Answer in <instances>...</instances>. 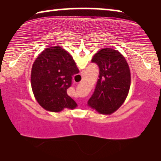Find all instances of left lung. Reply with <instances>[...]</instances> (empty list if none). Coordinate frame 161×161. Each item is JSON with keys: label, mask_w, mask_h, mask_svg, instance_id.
Segmentation results:
<instances>
[{"label": "left lung", "mask_w": 161, "mask_h": 161, "mask_svg": "<svg viewBox=\"0 0 161 161\" xmlns=\"http://www.w3.org/2000/svg\"><path fill=\"white\" fill-rule=\"evenodd\" d=\"M92 62L99 69V79L88 105L102 114L116 111L126 100L130 85V72L126 59L117 50L104 48Z\"/></svg>", "instance_id": "8db88e82"}]
</instances>
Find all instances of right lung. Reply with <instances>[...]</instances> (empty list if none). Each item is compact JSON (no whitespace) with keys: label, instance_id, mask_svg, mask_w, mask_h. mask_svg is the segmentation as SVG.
<instances>
[{"label":"right lung","instance_id":"1","mask_svg":"<svg viewBox=\"0 0 161 161\" xmlns=\"http://www.w3.org/2000/svg\"><path fill=\"white\" fill-rule=\"evenodd\" d=\"M79 72L72 57L59 46L42 51L31 71L32 92L39 104L53 112L77 107V103L67 95V89L72 84V76Z\"/></svg>","mask_w":161,"mask_h":161}]
</instances>
